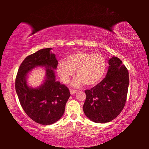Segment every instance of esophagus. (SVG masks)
<instances>
[{"label": "esophagus", "instance_id": "obj_1", "mask_svg": "<svg viewBox=\"0 0 149 149\" xmlns=\"http://www.w3.org/2000/svg\"><path fill=\"white\" fill-rule=\"evenodd\" d=\"M70 93H71V95H74L75 93H76L77 92V90H74V89H70Z\"/></svg>", "mask_w": 149, "mask_h": 149}]
</instances>
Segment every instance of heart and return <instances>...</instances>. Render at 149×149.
<instances>
[{
    "instance_id": "1",
    "label": "heart",
    "mask_w": 149,
    "mask_h": 149,
    "mask_svg": "<svg viewBox=\"0 0 149 149\" xmlns=\"http://www.w3.org/2000/svg\"><path fill=\"white\" fill-rule=\"evenodd\" d=\"M105 58L99 53L77 51L69 54L58 62L57 72L63 81L68 83L76 71V79L72 84L79 87L85 84L87 87L95 86L101 81L107 69Z\"/></svg>"
}]
</instances>
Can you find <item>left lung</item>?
Wrapping results in <instances>:
<instances>
[{
    "label": "left lung",
    "mask_w": 149,
    "mask_h": 149,
    "mask_svg": "<svg viewBox=\"0 0 149 149\" xmlns=\"http://www.w3.org/2000/svg\"><path fill=\"white\" fill-rule=\"evenodd\" d=\"M108 72L99 84L85 91L86 99L83 110L86 116L95 123H107L115 119L125 107L129 73L120 58L108 60Z\"/></svg>",
    "instance_id": "obj_1"
}]
</instances>
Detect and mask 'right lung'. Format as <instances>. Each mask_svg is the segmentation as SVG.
I'll use <instances>...</instances> for the list:
<instances>
[{"label":"right lung","instance_id":"obj_1","mask_svg":"<svg viewBox=\"0 0 149 149\" xmlns=\"http://www.w3.org/2000/svg\"><path fill=\"white\" fill-rule=\"evenodd\" d=\"M51 49L39 50L27 56L20 65L15 82L22 108L31 120L42 125L52 124L61 118L70 96L68 88L56 81L54 70L58 60ZM37 66L46 68V77L41 86L31 88L26 84V75Z\"/></svg>","mask_w":149,"mask_h":149}]
</instances>
